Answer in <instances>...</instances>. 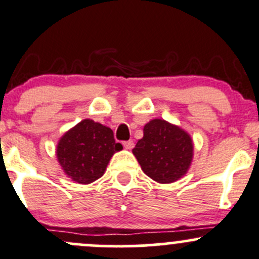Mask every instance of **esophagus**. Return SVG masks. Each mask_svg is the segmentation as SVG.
Here are the masks:
<instances>
[{
	"label": "esophagus",
	"mask_w": 259,
	"mask_h": 259,
	"mask_svg": "<svg viewBox=\"0 0 259 259\" xmlns=\"http://www.w3.org/2000/svg\"><path fill=\"white\" fill-rule=\"evenodd\" d=\"M123 145H124V147H125V149H126V150H132L133 147H134V143H133L132 140L124 141Z\"/></svg>",
	"instance_id": "1"
}]
</instances>
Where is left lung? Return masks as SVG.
I'll return each instance as SVG.
<instances>
[{"instance_id":"8db88e82","label":"left lung","mask_w":259,"mask_h":259,"mask_svg":"<svg viewBox=\"0 0 259 259\" xmlns=\"http://www.w3.org/2000/svg\"><path fill=\"white\" fill-rule=\"evenodd\" d=\"M133 153L144 173L157 183H173L187 175L194 156L193 139L184 129L164 119L144 126L143 139Z\"/></svg>"}]
</instances>
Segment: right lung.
Instances as JSON below:
<instances>
[{
	"instance_id": "add662e5",
	"label": "right lung",
	"mask_w": 259,
	"mask_h": 259,
	"mask_svg": "<svg viewBox=\"0 0 259 259\" xmlns=\"http://www.w3.org/2000/svg\"><path fill=\"white\" fill-rule=\"evenodd\" d=\"M113 130L92 119H83L67 130L56 145V157L65 175L78 184H90L106 172L115 152Z\"/></svg>"
}]
</instances>
